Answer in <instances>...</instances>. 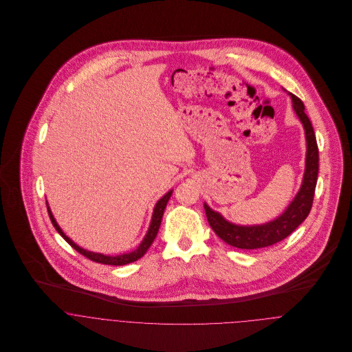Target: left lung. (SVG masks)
I'll use <instances>...</instances> for the list:
<instances>
[{"mask_svg":"<svg viewBox=\"0 0 352 352\" xmlns=\"http://www.w3.org/2000/svg\"><path fill=\"white\" fill-rule=\"evenodd\" d=\"M293 108L300 118L306 135V162L301 188L282 215L263 225L243 226L226 221L219 212L204 203L207 221L215 234L226 244L240 250H257L274 245L290 236L310 212L318 175V148L313 126L305 113V105L296 95L289 94Z\"/></svg>","mask_w":352,"mask_h":352,"instance_id":"1","label":"left lung"}]
</instances>
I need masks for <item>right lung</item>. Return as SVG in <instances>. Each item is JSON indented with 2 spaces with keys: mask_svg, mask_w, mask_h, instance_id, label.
<instances>
[{
  "mask_svg": "<svg viewBox=\"0 0 352 352\" xmlns=\"http://www.w3.org/2000/svg\"><path fill=\"white\" fill-rule=\"evenodd\" d=\"M172 195V190L169 192H166L160 201L155 203L154 206V210H153V217H151V226H149V230L146 233V236L144 237V240L141 241L140 247L135 250V251L130 252V253H123V254H118V256H107V254H102V253H95V252L87 251L81 247H78L77 244H74L63 232L62 229L58 226L52 212H51L50 207L47 206V211H49V215H50L51 222L54 225V228L56 229V232L66 240V243H69L72 245V248H74L78 253H81L82 256L88 257L89 260L92 261H96V263H101V264H108V265H124V264H129V263H133V261H137L138 258H141L146 251L151 248L157 233H158V229H160V225H161V219H162V215H164V210L166 207V203L169 201Z\"/></svg>",
  "mask_w": 352,
  "mask_h": 352,
  "instance_id": "right-lung-1",
  "label": "right lung"
}]
</instances>
